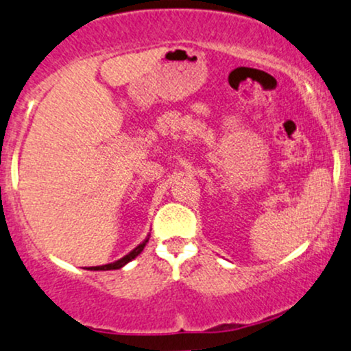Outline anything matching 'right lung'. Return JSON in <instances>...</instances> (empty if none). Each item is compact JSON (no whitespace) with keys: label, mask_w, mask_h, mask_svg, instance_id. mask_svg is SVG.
I'll list each match as a JSON object with an SVG mask.
<instances>
[{"label":"right lung","mask_w":351,"mask_h":351,"mask_svg":"<svg viewBox=\"0 0 351 351\" xmlns=\"http://www.w3.org/2000/svg\"><path fill=\"white\" fill-rule=\"evenodd\" d=\"M149 237L151 234H147L146 237V240H144L143 243H139L138 246H136V248L133 250V251H130V253L126 254V256H123L121 259H118V261H114V263H110V265H103V266H92V267H86V269H90V271H110V269H121L123 266H126L128 263L130 261H133V259L138 256V254H141V251L144 250V246L147 245V241H149Z\"/></svg>","instance_id":"1"}]
</instances>
